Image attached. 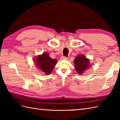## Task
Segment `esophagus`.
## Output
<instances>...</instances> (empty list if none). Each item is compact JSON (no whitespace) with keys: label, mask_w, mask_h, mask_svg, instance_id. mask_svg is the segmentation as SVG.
<instances>
[{"label":"esophagus","mask_w":120,"mask_h":120,"mask_svg":"<svg viewBox=\"0 0 120 120\" xmlns=\"http://www.w3.org/2000/svg\"><path fill=\"white\" fill-rule=\"evenodd\" d=\"M61 60H67L68 58L67 57H64V56H62V57H61Z\"/></svg>","instance_id":"1"}]
</instances>
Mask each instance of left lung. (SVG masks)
I'll list each match as a JSON object with an SVG mask.
<instances>
[{
    "label": "left lung",
    "instance_id": "obj_1",
    "mask_svg": "<svg viewBox=\"0 0 120 120\" xmlns=\"http://www.w3.org/2000/svg\"><path fill=\"white\" fill-rule=\"evenodd\" d=\"M89 59L83 55H78L74 59L75 68L77 72L79 74H82L90 67Z\"/></svg>",
    "mask_w": 120,
    "mask_h": 120
}]
</instances>
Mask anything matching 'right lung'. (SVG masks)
Returning a JSON list of instances; mask_svg holds the SVG:
<instances>
[{
    "label": "right lung",
    "instance_id": "obj_1",
    "mask_svg": "<svg viewBox=\"0 0 120 120\" xmlns=\"http://www.w3.org/2000/svg\"><path fill=\"white\" fill-rule=\"evenodd\" d=\"M34 60L37 67L46 75L50 74L57 62V60L51 58L47 52L38 55Z\"/></svg>",
    "mask_w": 120,
    "mask_h": 120
}]
</instances>
